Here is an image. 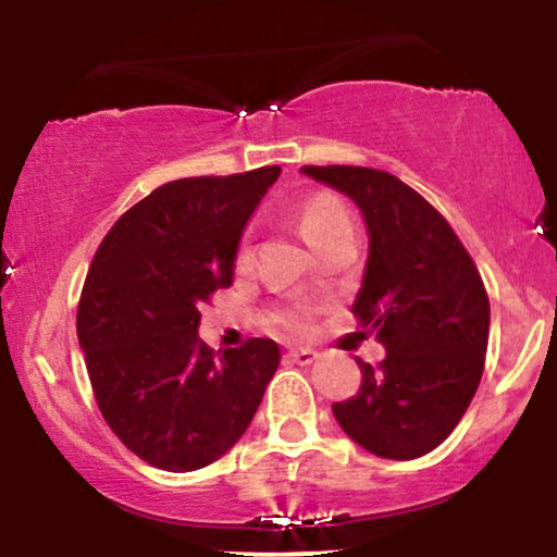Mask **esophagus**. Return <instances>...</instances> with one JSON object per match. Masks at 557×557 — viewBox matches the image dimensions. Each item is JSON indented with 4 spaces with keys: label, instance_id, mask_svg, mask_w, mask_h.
<instances>
[{
    "label": "esophagus",
    "instance_id": "1",
    "mask_svg": "<svg viewBox=\"0 0 557 557\" xmlns=\"http://www.w3.org/2000/svg\"><path fill=\"white\" fill-rule=\"evenodd\" d=\"M317 350L314 348H293L287 350V359H290L293 363H300V367H306V363L317 361Z\"/></svg>",
    "mask_w": 557,
    "mask_h": 557
}]
</instances>
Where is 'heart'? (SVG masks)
I'll use <instances>...</instances> for the list:
<instances>
[{
  "instance_id": "b5f03b06",
  "label": "heart",
  "mask_w": 557,
  "mask_h": 557,
  "mask_svg": "<svg viewBox=\"0 0 557 557\" xmlns=\"http://www.w3.org/2000/svg\"><path fill=\"white\" fill-rule=\"evenodd\" d=\"M298 227L300 235H304L306 243L311 248L322 246L324 240L332 238L335 233H341L345 227H354L350 225V214L348 209L337 201L335 196H314L300 207L298 212ZM248 259V248H240V261ZM274 322L283 324L287 330H304L306 327V319L300 314H280L274 317Z\"/></svg>"
}]
</instances>
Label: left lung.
Returning <instances> with one entry per match:
<instances>
[{"label":"left lung","mask_w":557,"mask_h":557,"mask_svg":"<svg viewBox=\"0 0 557 557\" xmlns=\"http://www.w3.org/2000/svg\"><path fill=\"white\" fill-rule=\"evenodd\" d=\"M359 207L369 259L354 314L387 356L359 361L363 382L335 403L363 450L411 461L437 447L474 398L490 337V298L445 216L395 175L372 168H300Z\"/></svg>","instance_id":"obj_1"}]
</instances>
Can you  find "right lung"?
Masks as SVG:
<instances>
[{"mask_svg": "<svg viewBox=\"0 0 557 557\" xmlns=\"http://www.w3.org/2000/svg\"><path fill=\"white\" fill-rule=\"evenodd\" d=\"M280 168L183 177L114 222L78 304V343L110 430L164 471L214 463L243 437L280 367L251 337L214 354L198 341L203 304L233 283L240 235Z\"/></svg>", "mask_w": 557, "mask_h": 557, "instance_id": "add662e5", "label": "right lung"}]
</instances>
